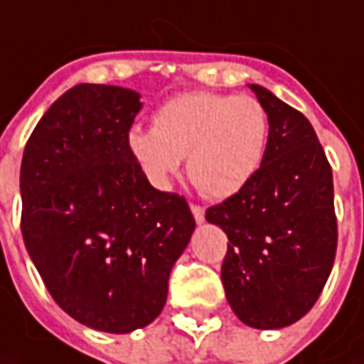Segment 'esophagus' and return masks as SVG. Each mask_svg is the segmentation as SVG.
Segmentation results:
<instances>
[{"mask_svg":"<svg viewBox=\"0 0 364 364\" xmlns=\"http://www.w3.org/2000/svg\"><path fill=\"white\" fill-rule=\"evenodd\" d=\"M190 208H192V215H194V218H196V223H203V220H204V208H203V206H200V204H192Z\"/></svg>","mask_w":364,"mask_h":364,"instance_id":"esophagus-1","label":"esophagus"}]
</instances>
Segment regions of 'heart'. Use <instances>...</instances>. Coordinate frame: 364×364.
Here are the masks:
<instances>
[{"label": "heart", "instance_id": "1", "mask_svg": "<svg viewBox=\"0 0 364 364\" xmlns=\"http://www.w3.org/2000/svg\"><path fill=\"white\" fill-rule=\"evenodd\" d=\"M269 133L265 107L247 95L192 91L154 113V127H133L127 149L154 186L166 188L188 156L192 184L208 198H229L261 166Z\"/></svg>", "mask_w": 364, "mask_h": 364}]
</instances>
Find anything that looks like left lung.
<instances>
[{
	"instance_id": "obj_1",
	"label": "left lung",
	"mask_w": 364,
	"mask_h": 364,
	"mask_svg": "<svg viewBox=\"0 0 364 364\" xmlns=\"http://www.w3.org/2000/svg\"><path fill=\"white\" fill-rule=\"evenodd\" d=\"M269 119L261 166L249 184L206 208L227 232L220 279L232 312L251 328L289 326L326 286L338 243L332 168L312 123L251 85Z\"/></svg>"
}]
</instances>
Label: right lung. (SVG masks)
<instances>
[{"label":"right lung","mask_w":364,"mask_h":364,"mask_svg":"<svg viewBox=\"0 0 364 364\" xmlns=\"http://www.w3.org/2000/svg\"><path fill=\"white\" fill-rule=\"evenodd\" d=\"M139 95L77 85L38 121L20 170L21 237L54 301L125 334L161 312L194 231L184 196L154 188L127 149Z\"/></svg>","instance_id":"right-lung-1"}]
</instances>
